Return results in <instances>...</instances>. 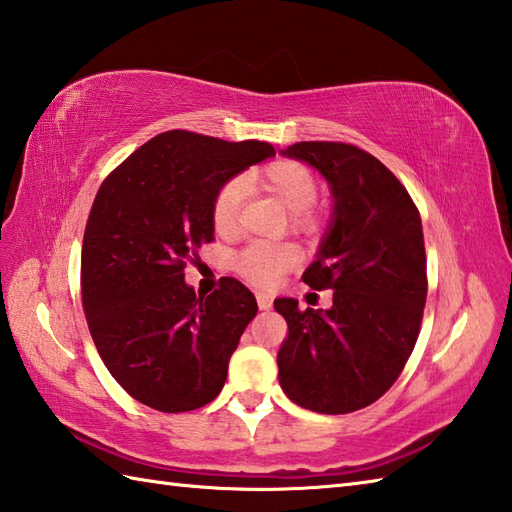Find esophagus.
Returning <instances> with one entry per match:
<instances>
[{"instance_id":"obj_1","label":"esophagus","mask_w":512,"mask_h":512,"mask_svg":"<svg viewBox=\"0 0 512 512\" xmlns=\"http://www.w3.org/2000/svg\"><path fill=\"white\" fill-rule=\"evenodd\" d=\"M257 306L259 310H270L273 308V297L266 295V292H257Z\"/></svg>"}]
</instances>
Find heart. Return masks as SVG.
<instances>
[{
	"label": "heart",
	"instance_id": "1",
	"mask_svg": "<svg viewBox=\"0 0 512 512\" xmlns=\"http://www.w3.org/2000/svg\"><path fill=\"white\" fill-rule=\"evenodd\" d=\"M246 187H262L292 213L297 224H312L308 209L317 200V178L303 162L275 160L264 169L250 171L244 178H233L222 184L211 204V222L220 235L235 233ZM297 259V248L290 244H250L235 257V268L250 284L270 288L297 264Z\"/></svg>",
	"mask_w": 512,
	"mask_h": 512
}]
</instances>
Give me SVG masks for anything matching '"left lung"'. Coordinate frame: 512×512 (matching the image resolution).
<instances>
[{
	"mask_svg": "<svg viewBox=\"0 0 512 512\" xmlns=\"http://www.w3.org/2000/svg\"><path fill=\"white\" fill-rule=\"evenodd\" d=\"M281 154L330 187V222L301 279L334 295L332 308L306 312L297 299H275L288 323L279 385L303 409L350 413L396 383L416 345L427 301L420 213L394 173L354 145L310 140Z\"/></svg>",
	"mask_w": 512,
	"mask_h": 512,
	"instance_id": "8db88e82",
	"label": "left lung"
}]
</instances>
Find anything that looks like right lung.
<instances>
[{
    "label": "right lung",
    "instance_id": "obj_1",
    "mask_svg": "<svg viewBox=\"0 0 512 512\" xmlns=\"http://www.w3.org/2000/svg\"><path fill=\"white\" fill-rule=\"evenodd\" d=\"M270 156L273 145L259 140L173 129L138 147L96 193L81 250L85 319L116 383L151 409H200L224 387L257 301L233 277L198 297L184 266L213 239L222 184Z\"/></svg>",
    "mask_w": 512,
    "mask_h": 512
}]
</instances>
